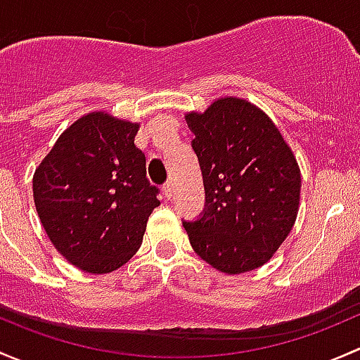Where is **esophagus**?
Instances as JSON below:
<instances>
[{
    "label": "esophagus",
    "instance_id": "34e87169",
    "mask_svg": "<svg viewBox=\"0 0 360 360\" xmlns=\"http://www.w3.org/2000/svg\"><path fill=\"white\" fill-rule=\"evenodd\" d=\"M162 194H165L166 199L173 198V181H166V184L162 185Z\"/></svg>",
    "mask_w": 360,
    "mask_h": 360
}]
</instances>
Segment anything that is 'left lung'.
Here are the masks:
<instances>
[{
  "mask_svg": "<svg viewBox=\"0 0 360 360\" xmlns=\"http://www.w3.org/2000/svg\"><path fill=\"white\" fill-rule=\"evenodd\" d=\"M185 121L206 192L201 217L184 221L191 246L220 272L258 269L295 225L302 187L296 158L272 120L248 100L218 98Z\"/></svg>",
  "mask_w": 360,
  "mask_h": 360,
  "instance_id": "left-lung-1",
  "label": "left lung"
}]
</instances>
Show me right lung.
I'll use <instances>...</instances> for the list:
<instances>
[{
  "label": "right lung",
  "instance_id": "1",
  "mask_svg": "<svg viewBox=\"0 0 360 360\" xmlns=\"http://www.w3.org/2000/svg\"><path fill=\"white\" fill-rule=\"evenodd\" d=\"M139 123L105 112L79 117L60 135L32 179L44 231L65 260L90 274L123 266L139 251L159 206L146 154L135 146Z\"/></svg>",
  "mask_w": 360,
  "mask_h": 360
}]
</instances>
